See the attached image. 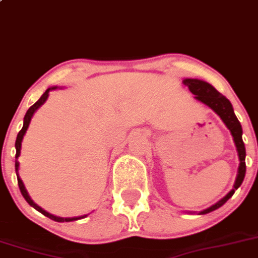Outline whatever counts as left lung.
Here are the masks:
<instances>
[{"mask_svg":"<svg viewBox=\"0 0 258 258\" xmlns=\"http://www.w3.org/2000/svg\"><path fill=\"white\" fill-rule=\"evenodd\" d=\"M182 83H184V86H186L187 88H189V91L196 96V98L198 99V101L203 102L204 104L211 107V108L221 117V119L224 122L227 128L231 131V135L232 137H233L234 145H236L237 152H238L239 157L238 174H237L233 189H232L224 198H222L221 201L217 202L216 204H213V206L209 207V208L204 209V211L199 212V214H207L216 211V209L221 208V207L233 196L234 191L241 186L242 181H243L244 175H246V149H244L243 140H242V126L241 123H239L238 118L236 117V114H234L233 107H232L231 102H229L226 97L222 96L213 86H211V84L207 83V82L201 81V79L190 78L184 79Z\"/></svg>","mask_w":258,"mask_h":258,"instance_id":"obj_1","label":"left lung"}]
</instances>
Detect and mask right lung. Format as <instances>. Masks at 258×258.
Here are the masks:
<instances>
[{
	"instance_id": "obj_1",
	"label": "right lung",
	"mask_w": 258,
	"mask_h": 258,
	"mask_svg": "<svg viewBox=\"0 0 258 258\" xmlns=\"http://www.w3.org/2000/svg\"><path fill=\"white\" fill-rule=\"evenodd\" d=\"M52 89H56V87H52V88H47L46 91H45V93L42 94L41 97H40L39 101H37L36 103L32 104V106L30 107L29 109H27L26 114H25V117H24V126H22L21 131H20L19 135H17L16 142H15V147H16V160H15V169H16L17 182H19L20 191H21L22 197H24L25 201H26L27 203L30 204V206L34 207V208L36 209L37 212H40V213L44 214L45 217H47V218L52 219V221H55V222H73V221H78V219H82V218H86L87 214H86V216H81V217H73V218H62V217H56V216H52V214L47 213L46 211H44V209H42V208H40V207L37 206V204H35L34 202H32V199L30 198V196H29V192H27L26 187H25L24 182H22V180L20 179V176H19V165H20V164H19V161H17V159H19L20 151H21V142H22V139H24V136H25V134H26L27 128H29L30 121H31V118H32V116H34V113L37 111V109L40 108V107L42 106V104L45 103V101H46L47 97H49V92L52 91Z\"/></svg>"
}]
</instances>
